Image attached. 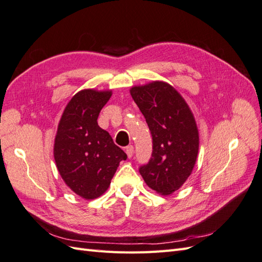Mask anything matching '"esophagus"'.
<instances>
[{
	"instance_id": "1",
	"label": "esophagus",
	"mask_w": 262,
	"mask_h": 262,
	"mask_svg": "<svg viewBox=\"0 0 262 262\" xmlns=\"http://www.w3.org/2000/svg\"><path fill=\"white\" fill-rule=\"evenodd\" d=\"M125 153H126V155H128L129 158H131L132 155H133V153H134V147H133L132 145L126 146V147H125Z\"/></svg>"
}]
</instances>
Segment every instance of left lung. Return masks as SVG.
I'll return each instance as SVG.
<instances>
[{
  "mask_svg": "<svg viewBox=\"0 0 262 262\" xmlns=\"http://www.w3.org/2000/svg\"><path fill=\"white\" fill-rule=\"evenodd\" d=\"M136 101L152 134V156L140 166L146 185L167 195L178 190L191 173L199 150V133L191 110L167 83L132 87Z\"/></svg>",
  "mask_w": 262,
  "mask_h": 262,
  "instance_id": "obj_1",
  "label": "left lung"
}]
</instances>
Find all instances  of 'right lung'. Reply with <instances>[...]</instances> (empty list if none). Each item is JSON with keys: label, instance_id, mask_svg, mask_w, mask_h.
<instances>
[{"label": "right lung", "instance_id": "add662e5", "mask_svg": "<svg viewBox=\"0 0 262 262\" xmlns=\"http://www.w3.org/2000/svg\"><path fill=\"white\" fill-rule=\"evenodd\" d=\"M112 92L85 90L69 101L54 141V160L62 179L84 199L98 198L108 189L126 154L102 130L97 118Z\"/></svg>", "mask_w": 262, "mask_h": 262}]
</instances>
